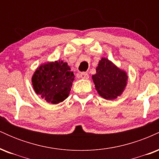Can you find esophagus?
I'll use <instances>...</instances> for the list:
<instances>
[{"label": "esophagus", "mask_w": 159, "mask_h": 159, "mask_svg": "<svg viewBox=\"0 0 159 159\" xmlns=\"http://www.w3.org/2000/svg\"><path fill=\"white\" fill-rule=\"evenodd\" d=\"M80 77H81L82 79H88L89 78V75L86 72H81L80 74Z\"/></svg>", "instance_id": "1"}]
</instances>
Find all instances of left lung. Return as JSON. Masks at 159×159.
<instances>
[{"mask_svg":"<svg viewBox=\"0 0 159 159\" xmlns=\"http://www.w3.org/2000/svg\"><path fill=\"white\" fill-rule=\"evenodd\" d=\"M127 75L106 58H102L93 80L102 97L114 99L121 95L127 83Z\"/></svg>","mask_w":159,"mask_h":159,"instance_id":"left-lung-1","label":"left lung"}]
</instances>
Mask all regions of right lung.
<instances>
[{
  "label": "right lung",
  "instance_id": "1",
  "mask_svg": "<svg viewBox=\"0 0 159 159\" xmlns=\"http://www.w3.org/2000/svg\"><path fill=\"white\" fill-rule=\"evenodd\" d=\"M74 78L67 63L59 61L40 66L33 75L32 84L36 94L47 102L57 104L68 97Z\"/></svg>",
  "mask_w": 159,
  "mask_h": 159
}]
</instances>
